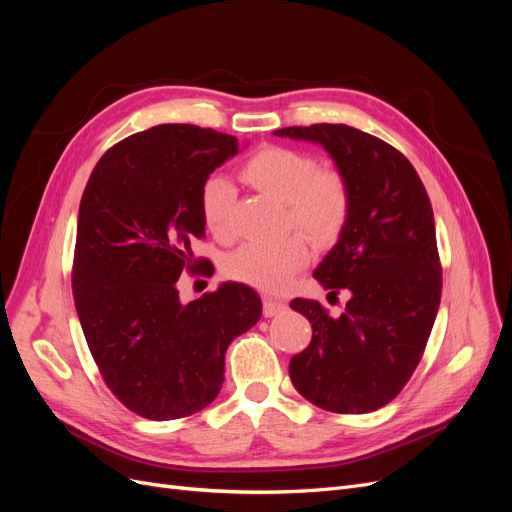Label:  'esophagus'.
I'll return each mask as SVG.
<instances>
[{
    "mask_svg": "<svg viewBox=\"0 0 512 512\" xmlns=\"http://www.w3.org/2000/svg\"><path fill=\"white\" fill-rule=\"evenodd\" d=\"M284 309H286L284 301H277L271 297H265V301H262V314H265V318H273L277 314H282Z\"/></svg>",
    "mask_w": 512,
    "mask_h": 512,
    "instance_id": "esophagus-1",
    "label": "esophagus"
}]
</instances>
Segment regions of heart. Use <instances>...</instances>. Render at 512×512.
Segmentation results:
<instances>
[{"label": "heart", "mask_w": 512, "mask_h": 512, "mask_svg": "<svg viewBox=\"0 0 512 512\" xmlns=\"http://www.w3.org/2000/svg\"><path fill=\"white\" fill-rule=\"evenodd\" d=\"M241 177L258 192L286 203L288 224L299 228L316 245L339 239L350 215V190L342 173L318 168L303 151L288 147H262L241 168ZM232 185L213 175L200 188V215L215 237H228ZM309 245L301 235L275 243H243L224 260L232 280L260 290H282L309 262Z\"/></svg>", "instance_id": "b5f03b06"}]
</instances>
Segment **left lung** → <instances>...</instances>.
I'll use <instances>...</instances> for the list:
<instances>
[{
	"label": "left lung",
	"instance_id": "8db88e82",
	"mask_svg": "<svg viewBox=\"0 0 512 512\" xmlns=\"http://www.w3.org/2000/svg\"><path fill=\"white\" fill-rule=\"evenodd\" d=\"M273 134L320 145L350 190L348 224L314 271L329 294L344 288L350 299L337 318L314 299L290 303L312 322L290 380L322 410L374 412L404 389L438 316L442 269L429 196L406 156L367 132L316 123Z\"/></svg>",
	"mask_w": 512,
	"mask_h": 512
}]
</instances>
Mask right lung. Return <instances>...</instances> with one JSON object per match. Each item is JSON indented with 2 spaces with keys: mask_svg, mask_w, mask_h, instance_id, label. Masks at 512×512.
<instances>
[{
  "mask_svg": "<svg viewBox=\"0 0 512 512\" xmlns=\"http://www.w3.org/2000/svg\"><path fill=\"white\" fill-rule=\"evenodd\" d=\"M239 153L235 136L164 123L108 149L79 207L72 292L108 389L151 421L190 416L218 397L230 342L260 320L245 284L181 303L183 269L200 271V188Z\"/></svg>",
  "mask_w": 512,
  "mask_h": 512,
  "instance_id": "right-lung-1",
  "label": "right lung"
}]
</instances>
